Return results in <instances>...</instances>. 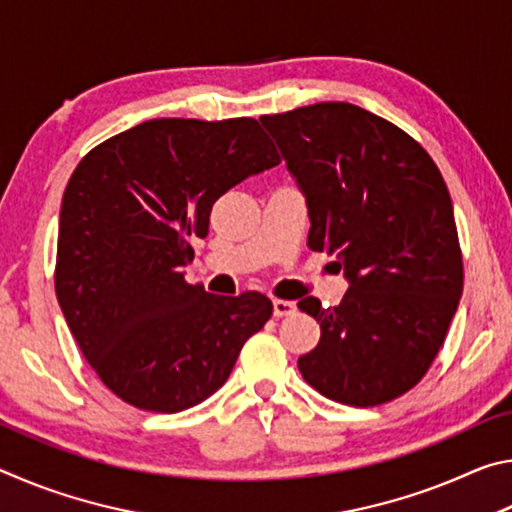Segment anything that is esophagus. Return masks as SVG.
I'll return each instance as SVG.
<instances>
[{
	"mask_svg": "<svg viewBox=\"0 0 512 512\" xmlns=\"http://www.w3.org/2000/svg\"><path fill=\"white\" fill-rule=\"evenodd\" d=\"M293 311H296V302H291V300H273V314H275V318L291 316Z\"/></svg>",
	"mask_w": 512,
	"mask_h": 512,
	"instance_id": "esophagus-1",
	"label": "esophagus"
}]
</instances>
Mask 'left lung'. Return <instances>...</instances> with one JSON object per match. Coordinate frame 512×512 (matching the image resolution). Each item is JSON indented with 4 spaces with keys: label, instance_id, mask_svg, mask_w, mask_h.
Masks as SVG:
<instances>
[{
    "label": "left lung",
    "instance_id": "1",
    "mask_svg": "<svg viewBox=\"0 0 512 512\" xmlns=\"http://www.w3.org/2000/svg\"><path fill=\"white\" fill-rule=\"evenodd\" d=\"M259 121L307 198L309 248L336 255L350 282L339 307L298 302L320 323L302 377L341 404L391 402L429 370L463 293L445 180L411 135L352 103Z\"/></svg>",
    "mask_w": 512,
    "mask_h": 512
}]
</instances>
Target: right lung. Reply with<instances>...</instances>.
<instances>
[{
	"instance_id": "1",
	"label": "right lung",
	"mask_w": 512,
	"mask_h": 512,
	"mask_svg": "<svg viewBox=\"0 0 512 512\" xmlns=\"http://www.w3.org/2000/svg\"><path fill=\"white\" fill-rule=\"evenodd\" d=\"M280 164L257 119H151L85 155L65 187L56 296L119 400L178 413L219 391L273 302L189 284L216 198Z\"/></svg>"
}]
</instances>
